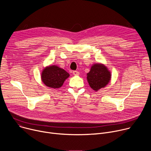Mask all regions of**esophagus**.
<instances>
[{"instance_id":"obj_1","label":"esophagus","mask_w":151,"mask_h":151,"mask_svg":"<svg viewBox=\"0 0 151 151\" xmlns=\"http://www.w3.org/2000/svg\"><path fill=\"white\" fill-rule=\"evenodd\" d=\"M73 74L74 75H78L79 74V72H78V71L74 70V71H73Z\"/></svg>"}]
</instances>
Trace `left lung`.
I'll return each instance as SVG.
<instances>
[{
    "mask_svg": "<svg viewBox=\"0 0 151 151\" xmlns=\"http://www.w3.org/2000/svg\"><path fill=\"white\" fill-rule=\"evenodd\" d=\"M111 72L102 64H95L87 73V81L90 87L95 91L104 88L111 80Z\"/></svg>",
    "mask_w": 151,
    "mask_h": 151,
    "instance_id": "8db88e82",
    "label": "left lung"
}]
</instances>
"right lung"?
Segmentation results:
<instances>
[{"mask_svg": "<svg viewBox=\"0 0 151 151\" xmlns=\"http://www.w3.org/2000/svg\"><path fill=\"white\" fill-rule=\"evenodd\" d=\"M69 76V74L64 69L52 65L47 67L42 72V82L47 87L58 88L63 85L64 81Z\"/></svg>", "mask_w": 151, "mask_h": 151, "instance_id": "right-lung-1", "label": "right lung"}]
</instances>
